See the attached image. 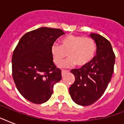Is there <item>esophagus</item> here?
Segmentation results:
<instances>
[{
	"instance_id": "esophagus-1",
	"label": "esophagus",
	"mask_w": 124,
	"mask_h": 124,
	"mask_svg": "<svg viewBox=\"0 0 124 124\" xmlns=\"http://www.w3.org/2000/svg\"><path fill=\"white\" fill-rule=\"evenodd\" d=\"M68 72H69V71H67V70H62V77L65 75V74H66L67 73H68Z\"/></svg>"
}]
</instances>
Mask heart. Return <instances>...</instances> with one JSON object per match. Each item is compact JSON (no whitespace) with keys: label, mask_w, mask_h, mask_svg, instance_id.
<instances>
[{"label":"heart","mask_w":124,"mask_h":124,"mask_svg":"<svg viewBox=\"0 0 124 124\" xmlns=\"http://www.w3.org/2000/svg\"><path fill=\"white\" fill-rule=\"evenodd\" d=\"M96 49V43L91 38L69 35L60 40V45L56 43L53 44L51 47V54L56 66L62 63L67 54L69 58L60 65L61 67L68 68L75 64L81 67L92 60Z\"/></svg>","instance_id":"obj_1"}]
</instances>
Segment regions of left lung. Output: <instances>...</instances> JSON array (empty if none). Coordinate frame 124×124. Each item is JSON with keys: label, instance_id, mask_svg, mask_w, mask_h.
I'll return each mask as SVG.
<instances>
[{"label": "left lung", "instance_id": "obj_1", "mask_svg": "<svg viewBox=\"0 0 124 124\" xmlns=\"http://www.w3.org/2000/svg\"><path fill=\"white\" fill-rule=\"evenodd\" d=\"M96 45V55L85 66L71 72L75 81L69 89L72 100L78 105L89 106L104 94L114 71L115 55L109 40L100 35L91 33Z\"/></svg>", "mask_w": 124, "mask_h": 124}]
</instances>
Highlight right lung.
<instances>
[{
	"label": "right lung",
	"instance_id": "add662e5",
	"mask_svg": "<svg viewBox=\"0 0 124 124\" xmlns=\"http://www.w3.org/2000/svg\"><path fill=\"white\" fill-rule=\"evenodd\" d=\"M60 29L42 27L22 36L12 56L13 78L18 91L34 104L47 102L53 87L62 78L54 65L51 47L64 35Z\"/></svg>",
	"mask_w": 124,
	"mask_h": 124
}]
</instances>
